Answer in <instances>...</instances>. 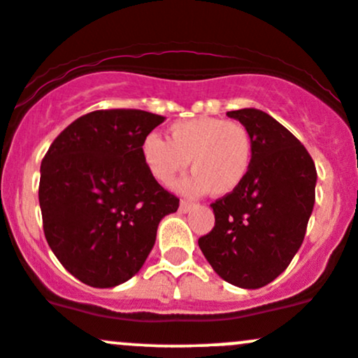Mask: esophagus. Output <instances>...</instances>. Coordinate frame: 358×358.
I'll return each instance as SVG.
<instances>
[{
    "mask_svg": "<svg viewBox=\"0 0 358 358\" xmlns=\"http://www.w3.org/2000/svg\"><path fill=\"white\" fill-rule=\"evenodd\" d=\"M191 208H193V205L187 203V201H180V205H179V212L180 213H187Z\"/></svg>",
    "mask_w": 358,
    "mask_h": 358,
    "instance_id": "esophagus-1",
    "label": "esophagus"
}]
</instances>
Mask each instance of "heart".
Returning <instances> with one entry per match:
<instances>
[{
	"label": "heart",
	"instance_id": "1",
	"mask_svg": "<svg viewBox=\"0 0 358 358\" xmlns=\"http://www.w3.org/2000/svg\"><path fill=\"white\" fill-rule=\"evenodd\" d=\"M150 174L169 186L191 162L193 174L178 184L187 196L212 191L213 196L234 193L252 167L253 143L248 129L219 117L180 120L169 129V141L150 132L141 145Z\"/></svg>",
	"mask_w": 358,
	"mask_h": 358
}]
</instances>
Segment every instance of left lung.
<instances>
[{
	"instance_id": "1",
	"label": "left lung",
	"mask_w": 358,
	"mask_h": 358,
	"mask_svg": "<svg viewBox=\"0 0 358 358\" xmlns=\"http://www.w3.org/2000/svg\"><path fill=\"white\" fill-rule=\"evenodd\" d=\"M252 136V167L234 193L212 203L215 226L198 239L213 271L257 289L274 281L303 243L315 203L317 171L293 134L257 108L227 112Z\"/></svg>"
}]
</instances>
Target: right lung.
Masks as SVG:
<instances>
[{"instance_id":"right-lung-1","label":"right lung","mask_w":358,"mask_h":358,"mask_svg":"<svg viewBox=\"0 0 358 358\" xmlns=\"http://www.w3.org/2000/svg\"><path fill=\"white\" fill-rule=\"evenodd\" d=\"M164 120L143 110H98L73 120L44 155V236L84 285L113 288L138 274L160 220L179 208L141 155L143 139Z\"/></svg>"}]
</instances>
